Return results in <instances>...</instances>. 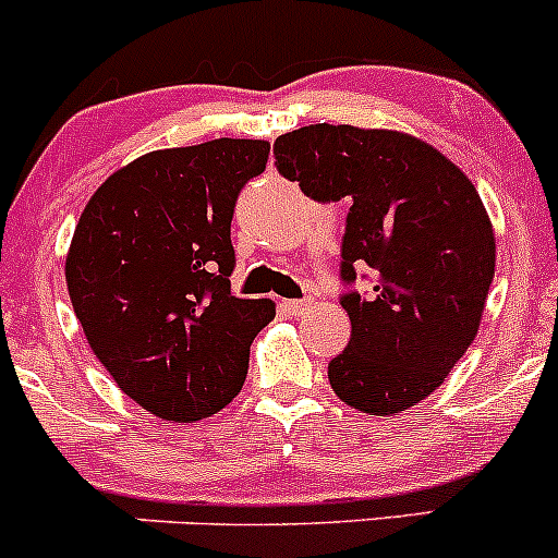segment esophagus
I'll return each mask as SVG.
<instances>
[{
	"label": "esophagus",
	"instance_id": "obj_1",
	"mask_svg": "<svg viewBox=\"0 0 558 558\" xmlns=\"http://www.w3.org/2000/svg\"><path fill=\"white\" fill-rule=\"evenodd\" d=\"M283 307H286V313H289V315H302L305 311H311V302H307V300H289V302H283Z\"/></svg>",
	"mask_w": 558,
	"mask_h": 558
}]
</instances>
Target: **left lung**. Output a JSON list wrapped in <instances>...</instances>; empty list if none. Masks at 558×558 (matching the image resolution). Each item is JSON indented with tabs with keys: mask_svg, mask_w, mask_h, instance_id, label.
I'll use <instances>...</instances> for the list:
<instances>
[{
	"mask_svg": "<svg viewBox=\"0 0 558 558\" xmlns=\"http://www.w3.org/2000/svg\"><path fill=\"white\" fill-rule=\"evenodd\" d=\"M275 165L311 199L351 202L342 238L348 348L329 362L337 397L397 415L429 397L475 340L497 245L481 194L451 159L391 129L313 123L275 140Z\"/></svg>",
	"mask_w": 558,
	"mask_h": 558,
	"instance_id": "1",
	"label": "left lung"
}]
</instances>
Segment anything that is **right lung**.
I'll use <instances>...</instances> for the list:
<instances>
[{"label": "right lung", "instance_id": "obj_1", "mask_svg": "<svg viewBox=\"0 0 558 558\" xmlns=\"http://www.w3.org/2000/svg\"><path fill=\"white\" fill-rule=\"evenodd\" d=\"M267 140L150 150L94 191L66 289L94 356L126 397L174 424L227 408L269 300L232 296L234 202L264 172Z\"/></svg>", "mask_w": 558, "mask_h": 558}]
</instances>
